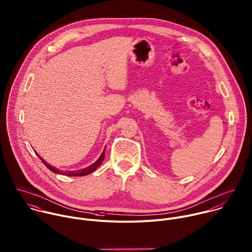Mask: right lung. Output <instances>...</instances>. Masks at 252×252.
I'll list each match as a JSON object with an SVG mask.
<instances>
[{"label":"right lung","mask_w":252,"mask_h":252,"mask_svg":"<svg viewBox=\"0 0 252 252\" xmlns=\"http://www.w3.org/2000/svg\"><path fill=\"white\" fill-rule=\"evenodd\" d=\"M105 149H106V147H105ZM105 149H104V151L102 152V154H101V156L98 158V160L95 162V163H93L92 165H90L89 167H87V168H84V169H81V170H78V171H67V172H61V171H59L57 168H55V167H53V166H51V165H49L42 157H40L38 154H37V156L41 159V161L43 162V164L50 170V171H52L53 173H56V174H61V175H64V176H69V177H82V176H86V175H89V174H91L92 172H94L100 165H101V163L103 162V160H104V158H105Z\"/></svg>","instance_id":"1"}]
</instances>
